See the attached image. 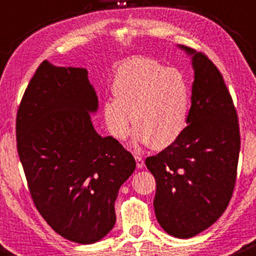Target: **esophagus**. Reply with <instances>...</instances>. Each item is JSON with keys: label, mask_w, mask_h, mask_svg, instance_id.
I'll return each instance as SVG.
<instances>
[{"label": "esophagus", "mask_w": 256, "mask_h": 256, "mask_svg": "<svg viewBox=\"0 0 256 256\" xmlns=\"http://www.w3.org/2000/svg\"><path fill=\"white\" fill-rule=\"evenodd\" d=\"M135 160H136V166H138V168H142L144 166H145V162H144V158H141V156L135 155Z\"/></svg>", "instance_id": "34e87169"}]
</instances>
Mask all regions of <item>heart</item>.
Instances as JSON below:
<instances>
[{"label": "heart", "instance_id": "heart-1", "mask_svg": "<svg viewBox=\"0 0 256 256\" xmlns=\"http://www.w3.org/2000/svg\"><path fill=\"white\" fill-rule=\"evenodd\" d=\"M111 91L114 98L104 101L102 118L116 140L128 135L131 121L136 141L156 150L172 145L182 135L191 86L180 70L148 57H132L116 68Z\"/></svg>", "mask_w": 256, "mask_h": 256}]
</instances>
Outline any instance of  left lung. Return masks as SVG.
<instances>
[{"label": "left lung", "mask_w": 256, "mask_h": 256, "mask_svg": "<svg viewBox=\"0 0 256 256\" xmlns=\"http://www.w3.org/2000/svg\"><path fill=\"white\" fill-rule=\"evenodd\" d=\"M191 54L194 82L182 135L145 164L156 180L158 224L188 239L212 226L229 205L236 181L240 130L236 108L222 75L202 52Z\"/></svg>", "instance_id": "obj_1"}]
</instances>
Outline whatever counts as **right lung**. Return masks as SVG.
<instances>
[{
    "label": "right lung",
    "mask_w": 256,
    "mask_h": 256,
    "mask_svg": "<svg viewBox=\"0 0 256 256\" xmlns=\"http://www.w3.org/2000/svg\"><path fill=\"white\" fill-rule=\"evenodd\" d=\"M98 106L86 68L44 61L16 118L17 151L34 206L57 234L78 244L110 232L118 188L136 168L116 138L95 131L90 112Z\"/></svg>",
    "instance_id": "1"
}]
</instances>
